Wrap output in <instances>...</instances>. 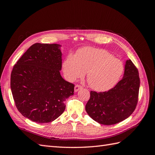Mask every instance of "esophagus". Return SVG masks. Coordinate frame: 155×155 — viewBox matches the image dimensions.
<instances>
[{
  "instance_id": "obj_1",
  "label": "esophagus",
  "mask_w": 155,
  "mask_h": 155,
  "mask_svg": "<svg viewBox=\"0 0 155 155\" xmlns=\"http://www.w3.org/2000/svg\"><path fill=\"white\" fill-rule=\"evenodd\" d=\"M82 88V87L81 85H76V86H75L74 87V91L75 92H78L79 89H81Z\"/></svg>"
}]
</instances>
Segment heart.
Listing matches in <instances>:
<instances>
[{
  "mask_svg": "<svg viewBox=\"0 0 155 155\" xmlns=\"http://www.w3.org/2000/svg\"><path fill=\"white\" fill-rule=\"evenodd\" d=\"M64 76L74 81L86 72L89 86L102 92L113 88L124 72V64L107 50L92 47L83 48L76 55L69 54L62 64Z\"/></svg>",
  "mask_w": 155,
  "mask_h": 155,
  "instance_id": "1",
  "label": "heart"
}]
</instances>
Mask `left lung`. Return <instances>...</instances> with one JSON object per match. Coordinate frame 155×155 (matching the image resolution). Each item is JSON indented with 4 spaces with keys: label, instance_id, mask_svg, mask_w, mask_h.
<instances>
[{
    "label": "left lung",
    "instance_id": "obj_1",
    "mask_svg": "<svg viewBox=\"0 0 155 155\" xmlns=\"http://www.w3.org/2000/svg\"><path fill=\"white\" fill-rule=\"evenodd\" d=\"M139 88L138 69L130 59L127 60L121 80L108 91H91L85 110L91 118L100 124H118L127 118L135 110Z\"/></svg>",
    "mask_w": 155,
    "mask_h": 155
}]
</instances>
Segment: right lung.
<instances>
[{"label":"right lung","instance_id":"right-lung-1","mask_svg":"<svg viewBox=\"0 0 155 155\" xmlns=\"http://www.w3.org/2000/svg\"><path fill=\"white\" fill-rule=\"evenodd\" d=\"M58 44L35 43L14 65L11 90L18 110L38 124L53 121L63 114L74 85L61 77L62 53Z\"/></svg>","mask_w":155,"mask_h":155}]
</instances>
